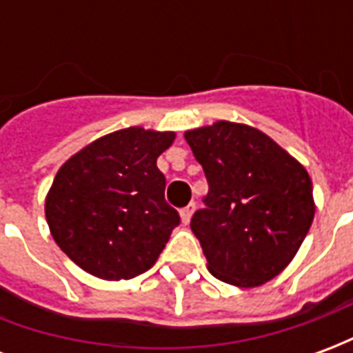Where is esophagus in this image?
Here are the masks:
<instances>
[{
	"label": "esophagus",
	"mask_w": 353,
	"mask_h": 353,
	"mask_svg": "<svg viewBox=\"0 0 353 353\" xmlns=\"http://www.w3.org/2000/svg\"><path fill=\"white\" fill-rule=\"evenodd\" d=\"M192 214H194V204H189L187 208H183V210L179 212V215H181V223H183V225H189Z\"/></svg>",
	"instance_id": "34e87169"
}]
</instances>
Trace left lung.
Segmentation results:
<instances>
[{"instance_id": "left-lung-1", "label": "left lung", "mask_w": 353, "mask_h": 353, "mask_svg": "<svg viewBox=\"0 0 353 353\" xmlns=\"http://www.w3.org/2000/svg\"><path fill=\"white\" fill-rule=\"evenodd\" d=\"M210 191L191 229L208 270L259 288L293 261L316 214L312 179L295 157L250 124L217 121L185 132Z\"/></svg>"}]
</instances>
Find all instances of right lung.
Wrapping results in <instances>:
<instances>
[{"mask_svg":"<svg viewBox=\"0 0 353 353\" xmlns=\"http://www.w3.org/2000/svg\"><path fill=\"white\" fill-rule=\"evenodd\" d=\"M176 132L130 126L94 139L60 166L45 199L58 248L100 280H130L157 263L179 215L157 159Z\"/></svg>","mask_w":353,"mask_h":353,"instance_id":"add662e5","label":"right lung"}]
</instances>
